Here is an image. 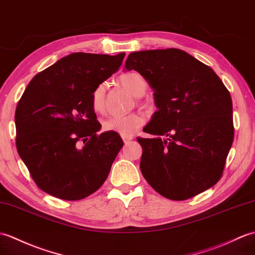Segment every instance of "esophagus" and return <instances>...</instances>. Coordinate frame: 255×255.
Segmentation results:
<instances>
[{
    "label": "esophagus",
    "mask_w": 255,
    "mask_h": 255,
    "mask_svg": "<svg viewBox=\"0 0 255 255\" xmlns=\"http://www.w3.org/2000/svg\"><path fill=\"white\" fill-rule=\"evenodd\" d=\"M122 138H123V141H124V143H125V144L129 143L130 140H132V137H127V135H123Z\"/></svg>",
    "instance_id": "obj_1"
}]
</instances>
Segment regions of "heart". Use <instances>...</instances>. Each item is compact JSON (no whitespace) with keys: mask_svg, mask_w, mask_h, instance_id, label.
Here are the masks:
<instances>
[{"mask_svg":"<svg viewBox=\"0 0 255 255\" xmlns=\"http://www.w3.org/2000/svg\"><path fill=\"white\" fill-rule=\"evenodd\" d=\"M121 85L133 97H142L147 90L145 78L138 72H129L120 77ZM106 85L100 84L93 89L91 94V106L94 112L102 113L105 109ZM143 124V118L137 113L121 116H111L103 122V129L106 131H115L122 135H130Z\"/></svg>","mask_w":255,"mask_h":255,"instance_id":"obj_1","label":"heart"}]
</instances>
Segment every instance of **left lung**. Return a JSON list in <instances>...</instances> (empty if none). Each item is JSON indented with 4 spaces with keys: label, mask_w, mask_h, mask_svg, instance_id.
Returning <instances> with one entry per match:
<instances>
[{
    "label": "left lung",
    "mask_w": 255,
    "mask_h": 255,
    "mask_svg": "<svg viewBox=\"0 0 255 255\" xmlns=\"http://www.w3.org/2000/svg\"><path fill=\"white\" fill-rule=\"evenodd\" d=\"M125 68L137 70L149 81L158 109L143 128L156 138L138 137L145 180L175 201L214 186L235 133L232 97L220 77L179 49L130 53Z\"/></svg>",
    "instance_id": "obj_1"
}]
</instances>
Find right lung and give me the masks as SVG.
<instances>
[{"mask_svg": "<svg viewBox=\"0 0 255 255\" xmlns=\"http://www.w3.org/2000/svg\"><path fill=\"white\" fill-rule=\"evenodd\" d=\"M124 57L73 53L29 82L15 112L16 147L42 191L81 200L108 178L123 141L115 131L98 133L91 94Z\"/></svg>", "mask_w": 255, "mask_h": 255, "instance_id": "1", "label": "right lung"}]
</instances>
